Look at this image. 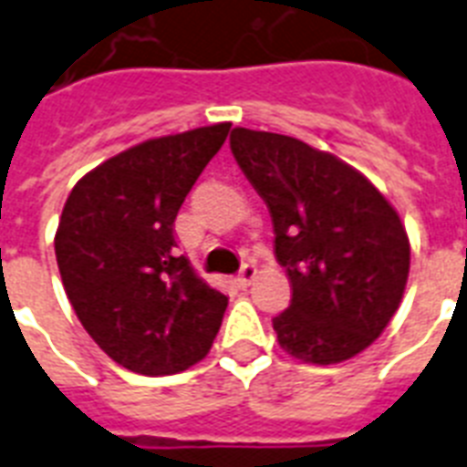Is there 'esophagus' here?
<instances>
[{
	"instance_id": "obj_1",
	"label": "esophagus",
	"mask_w": 467,
	"mask_h": 467,
	"mask_svg": "<svg viewBox=\"0 0 467 467\" xmlns=\"http://www.w3.org/2000/svg\"><path fill=\"white\" fill-rule=\"evenodd\" d=\"M254 280H256V266L254 264H244L240 275H237V283H240V287H249Z\"/></svg>"
}]
</instances>
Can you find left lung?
Masks as SVG:
<instances>
[{"instance_id":"obj_1","label":"left lung","mask_w":467,"mask_h":467,"mask_svg":"<svg viewBox=\"0 0 467 467\" xmlns=\"http://www.w3.org/2000/svg\"><path fill=\"white\" fill-rule=\"evenodd\" d=\"M230 148L266 201L293 287L273 319L280 348L309 365L355 358L403 299L410 240L400 215L359 170L293 136L237 127Z\"/></svg>"}]
</instances>
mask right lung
Here are the masks:
<instances>
[{
  "label": "right lung",
  "mask_w": 467,
  "mask_h": 467,
  "mask_svg": "<svg viewBox=\"0 0 467 467\" xmlns=\"http://www.w3.org/2000/svg\"><path fill=\"white\" fill-rule=\"evenodd\" d=\"M230 122L148 139L83 174L55 254L76 317L124 369L165 377L206 358L227 297L177 254L174 218Z\"/></svg>",
  "instance_id": "obj_1"
}]
</instances>
